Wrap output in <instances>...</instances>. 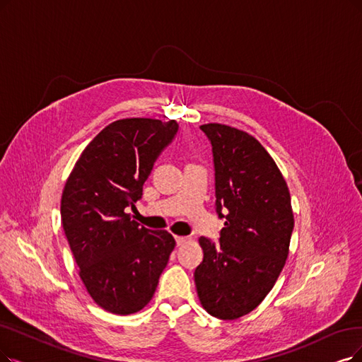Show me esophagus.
Listing matches in <instances>:
<instances>
[{
    "instance_id": "esophagus-1",
    "label": "esophagus",
    "mask_w": 362,
    "mask_h": 362,
    "mask_svg": "<svg viewBox=\"0 0 362 362\" xmlns=\"http://www.w3.org/2000/svg\"><path fill=\"white\" fill-rule=\"evenodd\" d=\"M175 242H177V245L180 247V245H182V243L187 242V238H185V236H175Z\"/></svg>"
}]
</instances>
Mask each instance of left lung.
<instances>
[{
	"mask_svg": "<svg viewBox=\"0 0 362 362\" xmlns=\"http://www.w3.org/2000/svg\"><path fill=\"white\" fill-rule=\"evenodd\" d=\"M200 129L212 147L215 212L226 223L218 242L199 239L204 262L194 282L208 313L238 320L264 300L284 269L294 227L291 197L255 138L218 123Z\"/></svg>",
	"mask_w": 362,
	"mask_h": 362,
	"instance_id": "1",
	"label": "left lung"
}]
</instances>
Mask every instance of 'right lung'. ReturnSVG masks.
<instances>
[{
    "instance_id": "add662e5",
    "label": "right lung",
    "mask_w": 362,
    "mask_h": 362,
    "mask_svg": "<svg viewBox=\"0 0 362 362\" xmlns=\"http://www.w3.org/2000/svg\"><path fill=\"white\" fill-rule=\"evenodd\" d=\"M178 129L175 120L114 122L86 147L65 184L61 218L69 248L89 294L111 313L147 305L175 247L168 231L141 227L126 209L142 197Z\"/></svg>"
}]
</instances>
